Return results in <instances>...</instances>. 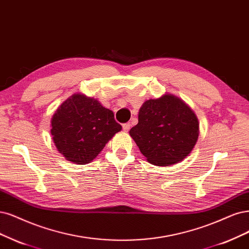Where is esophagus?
Masks as SVG:
<instances>
[{"mask_svg":"<svg viewBox=\"0 0 249 249\" xmlns=\"http://www.w3.org/2000/svg\"><path fill=\"white\" fill-rule=\"evenodd\" d=\"M130 127H131V124L130 123H126V124H123V128H124V131H125V132H127L128 130H130Z\"/></svg>","mask_w":249,"mask_h":249,"instance_id":"1","label":"esophagus"}]
</instances>
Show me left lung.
<instances>
[{"mask_svg": "<svg viewBox=\"0 0 249 249\" xmlns=\"http://www.w3.org/2000/svg\"><path fill=\"white\" fill-rule=\"evenodd\" d=\"M130 135L149 162L171 166L185 159L195 147L199 122L182 100L166 93L143 103L138 124Z\"/></svg>", "mask_w": 249, "mask_h": 249, "instance_id": "obj_1", "label": "left lung"}]
</instances>
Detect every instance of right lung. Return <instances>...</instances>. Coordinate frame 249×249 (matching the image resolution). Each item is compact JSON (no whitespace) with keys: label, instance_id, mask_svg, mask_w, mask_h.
<instances>
[{"label":"right lung","instance_id":"right-lung-1","mask_svg":"<svg viewBox=\"0 0 249 249\" xmlns=\"http://www.w3.org/2000/svg\"><path fill=\"white\" fill-rule=\"evenodd\" d=\"M122 130L111 110L98 100L74 93L51 119V135L66 160L84 165L96 159L106 143Z\"/></svg>","mask_w":249,"mask_h":249}]
</instances>
